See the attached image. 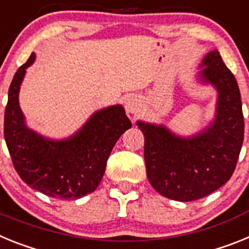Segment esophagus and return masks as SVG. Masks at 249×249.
<instances>
[{
  "mask_svg": "<svg viewBox=\"0 0 249 249\" xmlns=\"http://www.w3.org/2000/svg\"><path fill=\"white\" fill-rule=\"evenodd\" d=\"M126 111L127 113L132 114V116H137L141 112V106L136 98L131 97L126 101Z\"/></svg>",
  "mask_w": 249,
  "mask_h": 249,
  "instance_id": "1",
  "label": "esophagus"
}]
</instances>
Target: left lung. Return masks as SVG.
Returning <instances> with one entry per match:
<instances>
[{
	"instance_id": "8db88e82",
	"label": "left lung",
	"mask_w": 249,
	"mask_h": 249,
	"mask_svg": "<svg viewBox=\"0 0 249 249\" xmlns=\"http://www.w3.org/2000/svg\"><path fill=\"white\" fill-rule=\"evenodd\" d=\"M198 78L217 89L215 117L191 137H179L163 124L138 121L144 135V162L149 183L160 195L190 202L211 195L234 172L245 121L238 83L217 50L206 54Z\"/></svg>"
}]
</instances>
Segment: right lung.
I'll list each match as a JSON object with an SVG mask.
<instances>
[{
	"instance_id": "right-lung-1",
	"label": "right lung",
	"mask_w": 249,
	"mask_h": 249,
	"mask_svg": "<svg viewBox=\"0 0 249 249\" xmlns=\"http://www.w3.org/2000/svg\"><path fill=\"white\" fill-rule=\"evenodd\" d=\"M32 53L17 70L4 109V140L16 172L31 188L59 199H77L93 192L106 171L111 151L132 127L121 105L97 111L67 140H48L28 128L18 103L19 86Z\"/></svg>"
}]
</instances>
